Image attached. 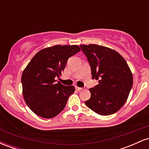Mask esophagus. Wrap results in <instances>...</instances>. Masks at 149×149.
<instances>
[{"mask_svg": "<svg viewBox=\"0 0 149 149\" xmlns=\"http://www.w3.org/2000/svg\"><path fill=\"white\" fill-rule=\"evenodd\" d=\"M76 90L77 91H80V90H83V88H78V87H76Z\"/></svg>", "mask_w": 149, "mask_h": 149, "instance_id": "obj_1", "label": "esophagus"}]
</instances>
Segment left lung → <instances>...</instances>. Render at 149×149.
<instances>
[{
  "mask_svg": "<svg viewBox=\"0 0 149 149\" xmlns=\"http://www.w3.org/2000/svg\"><path fill=\"white\" fill-rule=\"evenodd\" d=\"M91 68L92 79L99 84L90 89L88 108L102 116L115 113L125 103L133 78L124 58L116 51L95 44L80 45Z\"/></svg>",
  "mask_w": 149,
  "mask_h": 149,
  "instance_id": "obj_1",
  "label": "left lung"
}]
</instances>
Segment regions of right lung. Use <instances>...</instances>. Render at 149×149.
I'll use <instances>...</instances> for the list:
<instances>
[{
    "label": "right lung",
    "instance_id": "add662e5",
    "mask_svg": "<svg viewBox=\"0 0 149 149\" xmlns=\"http://www.w3.org/2000/svg\"><path fill=\"white\" fill-rule=\"evenodd\" d=\"M80 51L78 45H54L39 51L22 76L23 96L27 106L38 116L55 117L64 109L73 86L58 82L68 59Z\"/></svg>",
    "mask_w": 149,
    "mask_h": 149
}]
</instances>
